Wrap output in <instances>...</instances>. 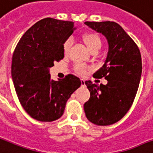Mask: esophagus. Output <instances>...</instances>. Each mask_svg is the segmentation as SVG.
<instances>
[{
	"mask_svg": "<svg viewBox=\"0 0 153 153\" xmlns=\"http://www.w3.org/2000/svg\"><path fill=\"white\" fill-rule=\"evenodd\" d=\"M81 85L82 86H85V85H86L85 80H83V79H81Z\"/></svg>",
	"mask_w": 153,
	"mask_h": 153,
	"instance_id": "1",
	"label": "esophagus"
}]
</instances>
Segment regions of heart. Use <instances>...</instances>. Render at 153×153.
Instances as JSON below:
<instances>
[{"label":"heart","instance_id":"heart-1","mask_svg":"<svg viewBox=\"0 0 153 153\" xmlns=\"http://www.w3.org/2000/svg\"><path fill=\"white\" fill-rule=\"evenodd\" d=\"M82 40L87 45L90 51L91 52L94 51H98L102 45V38L100 35L96 33H87L82 36ZM72 45V41L71 39H67V40L63 43V52L65 55H67L71 49V46ZM89 69V67L84 64L82 63H76L74 66V71L76 72L77 74H80V75H83L87 73V71Z\"/></svg>","mask_w":153,"mask_h":153}]
</instances>
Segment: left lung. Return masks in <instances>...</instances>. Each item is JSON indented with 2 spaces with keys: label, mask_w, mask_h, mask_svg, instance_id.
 I'll list each match as a JSON object with an SVG mask.
<instances>
[{
  "label": "left lung",
  "mask_w": 153,
  "mask_h": 153,
  "mask_svg": "<svg viewBox=\"0 0 153 153\" xmlns=\"http://www.w3.org/2000/svg\"><path fill=\"white\" fill-rule=\"evenodd\" d=\"M107 38L109 51L105 63L93 76L105 78L108 84L86 81L91 92L84 103L87 120L96 125H111L127 114L133 103L142 73L140 51L131 37L114 22H86Z\"/></svg>",
  "instance_id": "8db88e82"
}]
</instances>
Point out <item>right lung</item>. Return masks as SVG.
<instances>
[{
	"instance_id": "add662e5",
	"label": "right lung",
	"mask_w": 153,
	"mask_h": 153,
	"mask_svg": "<svg viewBox=\"0 0 153 153\" xmlns=\"http://www.w3.org/2000/svg\"><path fill=\"white\" fill-rule=\"evenodd\" d=\"M74 22L44 18L25 33L12 59L11 74L21 104L38 121L51 122L63 115L66 101L81 85L74 74L51 80L49 69L64 58L63 43L74 32Z\"/></svg>"
}]
</instances>
